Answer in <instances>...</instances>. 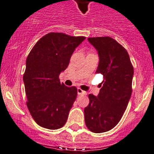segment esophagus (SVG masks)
Listing matches in <instances>:
<instances>
[{
    "instance_id": "34e87169",
    "label": "esophagus",
    "mask_w": 154,
    "mask_h": 154,
    "mask_svg": "<svg viewBox=\"0 0 154 154\" xmlns=\"http://www.w3.org/2000/svg\"><path fill=\"white\" fill-rule=\"evenodd\" d=\"M77 91H78V94L79 95H85V93H86V92L84 91V90H82L81 88H78Z\"/></svg>"
}]
</instances>
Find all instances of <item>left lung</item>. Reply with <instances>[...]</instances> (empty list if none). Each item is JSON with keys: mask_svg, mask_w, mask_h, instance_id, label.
<instances>
[{"mask_svg": "<svg viewBox=\"0 0 154 154\" xmlns=\"http://www.w3.org/2000/svg\"><path fill=\"white\" fill-rule=\"evenodd\" d=\"M88 41L98 50L96 72L102 74L104 80L97 97L89 94L85 121L90 131L98 134L112 129L122 117L132 93L134 66L125 47L112 38H88Z\"/></svg>", "mask_w": 154, "mask_h": 154, "instance_id": "1", "label": "left lung"}]
</instances>
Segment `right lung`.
<instances>
[{"label": "right lung", "instance_id": "add662e5", "mask_svg": "<svg viewBox=\"0 0 154 154\" xmlns=\"http://www.w3.org/2000/svg\"><path fill=\"white\" fill-rule=\"evenodd\" d=\"M85 38L50 32L38 41L28 55L23 76L26 105L41 127L56 130L65 125L78 92L75 87L61 84L59 75L69 65L75 49Z\"/></svg>", "mask_w": 154, "mask_h": 154}]
</instances>
